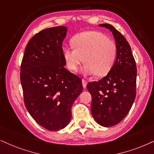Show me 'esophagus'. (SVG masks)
<instances>
[{
    "label": "esophagus",
    "instance_id": "34e87169",
    "mask_svg": "<svg viewBox=\"0 0 154 154\" xmlns=\"http://www.w3.org/2000/svg\"><path fill=\"white\" fill-rule=\"evenodd\" d=\"M82 85H83V87H87V80H85V79H82Z\"/></svg>",
    "mask_w": 154,
    "mask_h": 154
}]
</instances>
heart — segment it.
<instances>
[{"label": "heart", "instance_id": "b5f03b06", "mask_svg": "<svg viewBox=\"0 0 154 154\" xmlns=\"http://www.w3.org/2000/svg\"><path fill=\"white\" fill-rule=\"evenodd\" d=\"M74 47H65L63 55L66 65L77 71L84 61L83 71L87 75H107L115 63L117 47L115 42L98 31H85L74 36Z\"/></svg>", "mask_w": 154, "mask_h": 154}]
</instances>
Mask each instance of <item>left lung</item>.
Returning a JSON list of instances; mask_svg holds the SVG:
<instances>
[{
    "label": "left lung",
    "instance_id": "1",
    "mask_svg": "<svg viewBox=\"0 0 154 154\" xmlns=\"http://www.w3.org/2000/svg\"><path fill=\"white\" fill-rule=\"evenodd\" d=\"M99 25L112 32L117 55L106 76L89 82L87 88L92 99L93 117L99 124L109 127L123 120L131 108L137 94V65L131 47L123 35L108 23Z\"/></svg>",
    "mask_w": 154,
    "mask_h": 154
}]
</instances>
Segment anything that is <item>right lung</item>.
Listing matches in <instances>:
<instances>
[{
  "instance_id": "add662e5",
  "label": "right lung",
  "mask_w": 154,
  "mask_h": 154,
  "mask_svg": "<svg viewBox=\"0 0 154 154\" xmlns=\"http://www.w3.org/2000/svg\"><path fill=\"white\" fill-rule=\"evenodd\" d=\"M67 31L65 26H57L36 33L27 44L20 65L25 107L50 131L69 124L72 106L83 89L82 79L65 67L63 42Z\"/></svg>"
}]
</instances>
